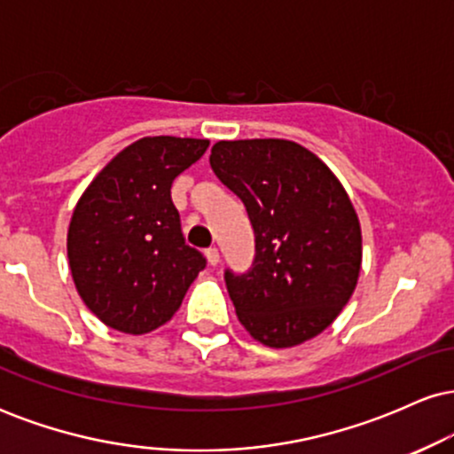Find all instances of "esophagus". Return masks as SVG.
I'll return each instance as SVG.
<instances>
[{"label":"esophagus","instance_id":"esophagus-1","mask_svg":"<svg viewBox=\"0 0 454 454\" xmlns=\"http://www.w3.org/2000/svg\"><path fill=\"white\" fill-rule=\"evenodd\" d=\"M205 256H207V260H209L211 267H215V264L220 262V252H217V247H209V249H207Z\"/></svg>","mask_w":454,"mask_h":454}]
</instances>
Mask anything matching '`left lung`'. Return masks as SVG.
Wrapping results in <instances>:
<instances>
[{
    "mask_svg": "<svg viewBox=\"0 0 454 454\" xmlns=\"http://www.w3.org/2000/svg\"><path fill=\"white\" fill-rule=\"evenodd\" d=\"M209 161L243 200L256 237L247 273H223L239 322L269 348L320 335L361 273V223L340 179L311 151L281 138L220 140Z\"/></svg>",
    "mask_w": 454,
    "mask_h": 454,
    "instance_id": "left-lung-1",
    "label": "left lung"
}]
</instances>
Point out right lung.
Returning <instances> with one entry per match:
<instances>
[{
  "mask_svg": "<svg viewBox=\"0 0 454 454\" xmlns=\"http://www.w3.org/2000/svg\"><path fill=\"white\" fill-rule=\"evenodd\" d=\"M207 147L200 138H140L76 202L67 228L72 279L114 331L143 335L166 325L205 269V256L185 243L170 187Z\"/></svg>",
  "mask_w": 454,
  "mask_h": 454,
  "instance_id": "1",
  "label": "right lung"
}]
</instances>
